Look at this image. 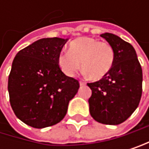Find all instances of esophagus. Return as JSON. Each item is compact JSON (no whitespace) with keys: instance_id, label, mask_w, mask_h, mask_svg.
Here are the masks:
<instances>
[{"instance_id":"esophagus-1","label":"esophagus","mask_w":149,"mask_h":149,"mask_svg":"<svg viewBox=\"0 0 149 149\" xmlns=\"http://www.w3.org/2000/svg\"><path fill=\"white\" fill-rule=\"evenodd\" d=\"M79 85H80V86H85V85H86V82H84L83 80H80V81H79Z\"/></svg>"}]
</instances>
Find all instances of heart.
<instances>
[{"label":"heart","mask_w":149,"mask_h":149,"mask_svg":"<svg viewBox=\"0 0 149 149\" xmlns=\"http://www.w3.org/2000/svg\"><path fill=\"white\" fill-rule=\"evenodd\" d=\"M114 62V51L107 42L91 37H79L69 44L68 52L57 57L60 70L68 77H74L81 67L84 73L94 79L105 76Z\"/></svg>","instance_id":"1"}]
</instances>
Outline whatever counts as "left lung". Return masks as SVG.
I'll return each instance as SVG.
<instances>
[{"mask_svg": "<svg viewBox=\"0 0 149 149\" xmlns=\"http://www.w3.org/2000/svg\"><path fill=\"white\" fill-rule=\"evenodd\" d=\"M101 36L114 51L112 69L100 80L88 83L91 116L103 124L118 125L133 113L142 95V69L133 46L111 33Z\"/></svg>", "mask_w": 149, "mask_h": 149, "instance_id": "obj_1", "label": "left lung"}]
</instances>
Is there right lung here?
<instances>
[{
	"label": "right lung",
	"mask_w": 149,
	"mask_h": 149,
	"mask_svg": "<svg viewBox=\"0 0 149 149\" xmlns=\"http://www.w3.org/2000/svg\"><path fill=\"white\" fill-rule=\"evenodd\" d=\"M68 39L43 38L20 50L9 75L10 102L15 115L24 123L42 129L60 123L79 83L66 76L57 57Z\"/></svg>",
	"instance_id": "obj_1"
}]
</instances>
